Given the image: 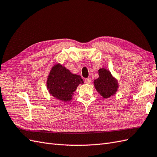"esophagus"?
<instances>
[{
  "label": "esophagus",
  "instance_id": "1",
  "mask_svg": "<svg viewBox=\"0 0 157 157\" xmlns=\"http://www.w3.org/2000/svg\"><path fill=\"white\" fill-rule=\"evenodd\" d=\"M84 81H85V83H86V84H90V82H91L92 80H91V78H85Z\"/></svg>",
  "mask_w": 157,
  "mask_h": 157
}]
</instances>
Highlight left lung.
Masks as SVG:
<instances>
[{
    "mask_svg": "<svg viewBox=\"0 0 157 157\" xmlns=\"http://www.w3.org/2000/svg\"><path fill=\"white\" fill-rule=\"evenodd\" d=\"M98 71L99 77L94 81L95 88L102 97L108 98L117 92V80L112 77L109 71L105 69H100Z\"/></svg>",
    "mask_w": 157,
    "mask_h": 157,
    "instance_id": "left-lung-1",
    "label": "left lung"
}]
</instances>
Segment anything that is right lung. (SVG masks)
Masks as SVG:
<instances>
[{
	"mask_svg": "<svg viewBox=\"0 0 157 157\" xmlns=\"http://www.w3.org/2000/svg\"><path fill=\"white\" fill-rule=\"evenodd\" d=\"M84 80L80 75H74L59 64L52 67L47 80L49 92L56 99L65 102L70 101L78 84Z\"/></svg>",
	"mask_w": 157,
	"mask_h": 157,
	"instance_id": "1",
	"label": "right lung"
}]
</instances>
